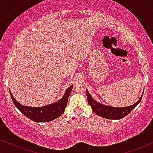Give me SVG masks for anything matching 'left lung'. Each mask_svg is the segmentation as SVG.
<instances>
[{
  "mask_svg": "<svg viewBox=\"0 0 153 153\" xmlns=\"http://www.w3.org/2000/svg\"><path fill=\"white\" fill-rule=\"evenodd\" d=\"M86 92H87V97L88 103L91 106V108H92V111L95 112V114L102 118L114 120L121 119V118L127 116L132 110L134 109V108L140 103L142 100V95H143V94H142L140 98L139 99V100L134 105H131L129 106H126V107L117 108L100 103L99 102H97V101L95 100L92 98L88 90L86 91Z\"/></svg>",
  "mask_w": 153,
  "mask_h": 153,
  "instance_id": "left-lung-1",
  "label": "left lung"
}]
</instances>
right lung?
<instances>
[{
	"label": "right lung",
	"mask_w": 153,
	"mask_h": 153,
	"mask_svg": "<svg viewBox=\"0 0 153 153\" xmlns=\"http://www.w3.org/2000/svg\"><path fill=\"white\" fill-rule=\"evenodd\" d=\"M72 88L73 85L70 86L68 89H66L64 95L58 101L42 107H30V106L23 105L16 100V99L12 95L11 90H10V94L15 106L25 116L35 122H48L58 118L63 114L67 105L68 99L71 94Z\"/></svg>",
	"instance_id": "right-lung-1"
}]
</instances>
